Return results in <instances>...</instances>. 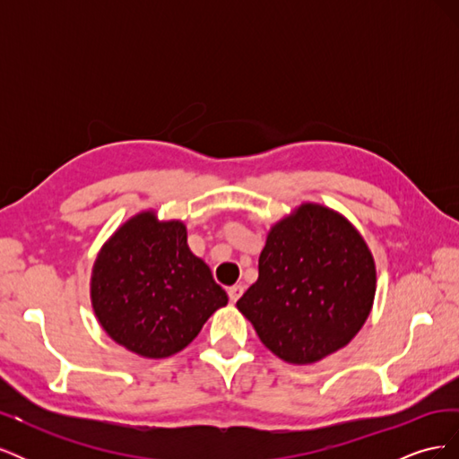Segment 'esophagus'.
I'll return each instance as SVG.
<instances>
[{
	"instance_id": "esophagus-1",
	"label": "esophagus",
	"mask_w": 459,
	"mask_h": 459,
	"mask_svg": "<svg viewBox=\"0 0 459 459\" xmlns=\"http://www.w3.org/2000/svg\"><path fill=\"white\" fill-rule=\"evenodd\" d=\"M243 290H245V285H243V283H235V285H231V287L228 289L230 300H231V302H238V300L241 299V295H243Z\"/></svg>"
}]
</instances>
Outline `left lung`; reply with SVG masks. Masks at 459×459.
<instances>
[{
  "mask_svg": "<svg viewBox=\"0 0 459 459\" xmlns=\"http://www.w3.org/2000/svg\"><path fill=\"white\" fill-rule=\"evenodd\" d=\"M373 297L375 264L359 233L329 208L302 204L272 228L238 308L275 356L312 364L351 342Z\"/></svg>",
  "mask_w": 459,
  "mask_h": 459,
  "instance_id": "8db88e82",
  "label": "left lung"
}]
</instances>
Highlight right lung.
I'll use <instances>...</instances> for the list:
<instances>
[{"label":"right lung","instance_id":"right-lung-1","mask_svg":"<svg viewBox=\"0 0 459 459\" xmlns=\"http://www.w3.org/2000/svg\"><path fill=\"white\" fill-rule=\"evenodd\" d=\"M93 310L118 344L145 358H166L199 335L228 295L211 268L189 251L182 221L143 212L126 221L97 256Z\"/></svg>","mask_w":459,"mask_h":459}]
</instances>
